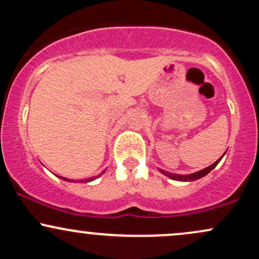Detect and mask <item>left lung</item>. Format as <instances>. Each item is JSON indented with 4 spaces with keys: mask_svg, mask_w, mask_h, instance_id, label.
Listing matches in <instances>:
<instances>
[{
    "mask_svg": "<svg viewBox=\"0 0 259 259\" xmlns=\"http://www.w3.org/2000/svg\"><path fill=\"white\" fill-rule=\"evenodd\" d=\"M224 154H225V153H224ZM224 154H223V156H222L221 158H219L218 160H217V162L213 163L212 165H209V167H207V168L202 169V170H200V171H196V173H194V174H189V175H180V174L168 173V171L162 170V169H159V171H160V173L164 174V175H167L168 178H170V179H173V180H178V181H194V180L201 179V178H203L204 175H207L208 173H209V171L212 170V169H214V168L217 167V164H218V163L221 162V159L223 158V157H224Z\"/></svg>",
    "mask_w": 259,
    "mask_h": 259,
    "instance_id": "left-lung-1",
    "label": "left lung"
}]
</instances>
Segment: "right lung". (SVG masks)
Segmentation results:
<instances>
[{
  "mask_svg": "<svg viewBox=\"0 0 259 259\" xmlns=\"http://www.w3.org/2000/svg\"><path fill=\"white\" fill-rule=\"evenodd\" d=\"M101 175V174H100ZM99 175V177H100ZM61 178V177H59ZM61 179H63V180H65V181H74V180H69V179H67V178H61ZM95 179H97V177L96 178H89V179H86V180H81V183H88V181H92V180H95Z\"/></svg>",
  "mask_w": 259,
  "mask_h": 259,
  "instance_id": "add662e5",
  "label": "right lung"
}]
</instances>
